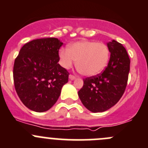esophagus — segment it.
<instances>
[{"label":"esophagus","mask_w":148,"mask_h":148,"mask_svg":"<svg viewBox=\"0 0 148 148\" xmlns=\"http://www.w3.org/2000/svg\"><path fill=\"white\" fill-rule=\"evenodd\" d=\"M75 78H76V77H75V75H71V74H70V75H69V78H70V80H74V79H75Z\"/></svg>","instance_id":"1"}]
</instances>
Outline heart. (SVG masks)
<instances>
[{
	"label": "heart",
	"instance_id": "heart-1",
	"mask_svg": "<svg viewBox=\"0 0 148 148\" xmlns=\"http://www.w3.org/2000/svg\"><path fill=\"white\" fill-rule=\"evenodd\" d=\"M60 63L64 68L72 67L75 60L78 71L86 76H94L100 73L106 67L110 57L108 46L93 40L75 42L62 48L59 52Z\"/></svg>",
	"mask_w": 148,
	"mask_h": 148
}]
</instances>
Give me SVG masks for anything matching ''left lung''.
Returning <instances> with one entry per match:
<instances>
[{
  "label": "left lung",
  "instance_id": "left-lung-1",
  "mask_svg": "<svg viewBox=\"0 0 148 148\" xmlns=\"http://www.w3.org/2000/svg\"><path fill=\"white\" fill-rule=\"evenodd\" d=\"M110 58L106 68L97 75L84 79L78 91L83 105L93 112H104L117 103L127 85L130 59L121 43H108Z\"/></svg>",
  "mask_w": 148,
  "mask_h": 148
}]
</instances>
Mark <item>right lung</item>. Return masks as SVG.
Instances as JSON below:
<instances>
[{"instance_id": "right-lung-1", "label": "right lung", "mask_w": 148, "mask_h": 148, "mask_svg": "<svg viewBox=\"0 0 148 148\" xmlns=\"http://www.w3.org/2000/svg\"><path fill=\"white\" fill-rule=\"evenodd\" d=\"M63 43L55 38L36 39L25 43L15 59V90L22 103L35 112H45L58 99L70 73L59 64Z\"/></svg>"}]
</instances>
